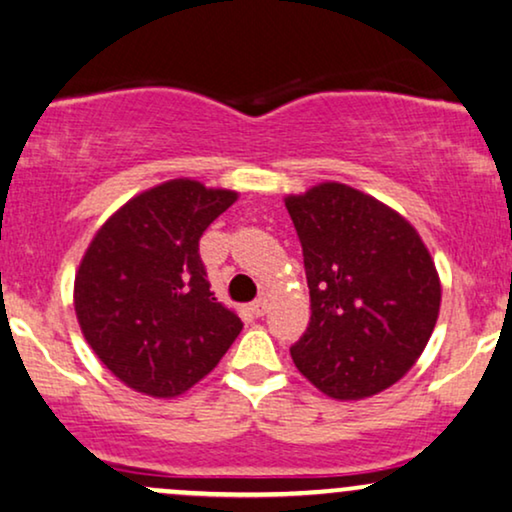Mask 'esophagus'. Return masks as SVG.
Here are the masks:
<instances>
[{
    "instance_id": "obj_1",
    "label": "esophagus",
    "mask_w": 512,
    "mask_h": 512,
    "mask_svg": "<svg viewBox=\"0 0 512 512\" xmlns=\"http://www.w3.org/2000/svg\"><path fill=\"white\" fill-rule=\"evenodd\" d=\"M267 309H269L267 297H257V300L250 304V312L255 316H264V314H267Z\"/></svg>"
}]
</instances>
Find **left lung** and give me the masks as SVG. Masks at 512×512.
Returning a JSON list of instances; mask_svg holds the SVG:
<instances>
[{
	"label": "left lung",
	"instance_id": "1",
	"mask_svg": "<svg viewBox=\"0 0 512 512\" xmlns=\"http://www.w3.org/2000/svg\"><path fill=\"white\" fill-rule=\"evenodd\" d=\"M286 208L312 300L290 347L297 371L340 401L387 390L435 331L442 286L428 248L399 212L338 181L288 196Z\"/></svg>",
	"mask_w": 512,
	"mask_h": 512
}]
</instances>
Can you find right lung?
<instances>
[{
	"label": "right lung",
	"mask_w": 512,
	"mask_h": 512,
	"mask_svg": "<svg viewBox=\"0 0 512 512\" xmlns=\"http://www.w3.org/2000/svg\"><path fill=\"white\" fill-rule=\"evenodd\" d=\"M236 191L193 179L153 186L115 212L75 274L84 340L132 390L170 399L219 364L243 323L210 293L198 241Z\"/></svg>",
	"instance_id": "right-lung-1"
}]
</instances>
